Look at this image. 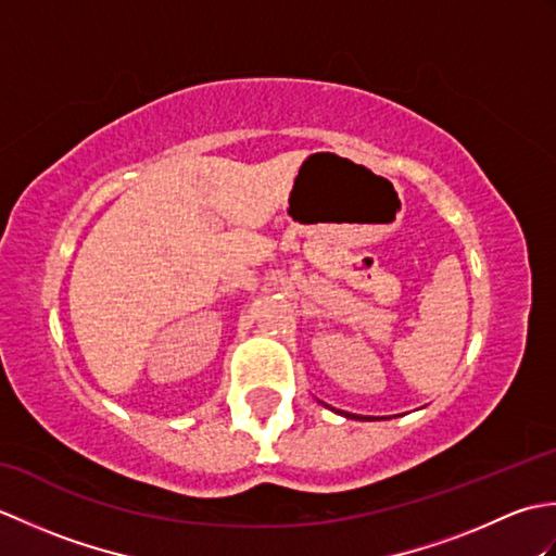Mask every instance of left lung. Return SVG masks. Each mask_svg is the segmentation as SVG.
<instances>
[{"label": "left lung", "instance_id": "8db88e82", "mask_svg": "<svg viewBox=\"0 0 556 556\" xmlns=\"http://www.w3.org/2000/svg\"><path fill=\"white\" fill-rule=\"evenodd\" d=\"M341 416H346V418H353V420H375V418H370V416H353V413H346V410H339Z\"/></svg>", "mask_w": 556, "mask_h": 556}]
</instances>
